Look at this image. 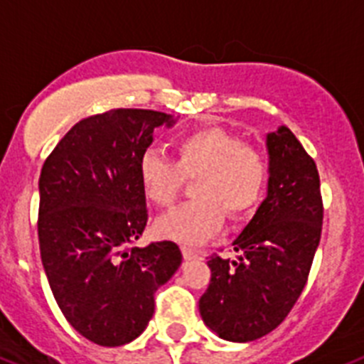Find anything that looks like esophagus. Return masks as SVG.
<instances>
[{
  "instance_id": "1",
  "label": "esophagus",
  "mask_w": 364,
  "mask_h": 364,
  "mask_svg": "<svg viewBox=\"0 0 364 364\" xmlns=\"http://www.w3.org/2000/svg\"><path fill=\"white\" fill-rule=\"evenodd\" d=\"M182 255H184L186 260H197V258H200L199 251H195L191 247H182Z\"/></svg>"
}]
</instances>
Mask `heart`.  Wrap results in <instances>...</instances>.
<instances>
[{
    "label": "heart",
    "mask_w": 364,
    "mask_h": 364,
    "mask_svg": "<svg viewBox=\"0 0 364 364\" xmlns=\"http://www.w3.org/2000/svg\"><path fill=\"white\" fill-rule=\"evenodd\" d=\"M268 160L258 146L242 143L221 126H204L176 141V161L149 149L137 161L143 193L160 208H169L194 180L195 200L156 221V232L186 245L210 240L223 227L257 210L268 184Z\"/></svg>",
    "instance_id": "heart-1"
}]
</instances>
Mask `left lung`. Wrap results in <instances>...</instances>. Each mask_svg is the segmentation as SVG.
<instances>
[{
	"label": "left lung",
	"instance_id": "obj_1",
	"mask_svg": "<svg viewBox=\"0 0 364 364\" xmlns=\"http://www.w3.org/2000/svg\"><path fill=\"white\" fill-rule=\"evenodd\" d=\"M266 145L268 195L234 240L238 257H210L212 279L199 299L203 322L230 342L257 341L288 316L307 284L322 236L314 160L287 126L266 135Z\"/></svg>",
	"mask_w": 364,
	"mask_h": 364
}]
</instances>
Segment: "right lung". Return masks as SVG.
<instances>
[{
	"label": "right lung",
	"mask_w": 364,
	"mask_h": 364,
	"mask_svg": "<svg viewBox=\"0 0 364 364\" xmlns=\"http://www.w3.org/2000/svg\"><path fill=\"white\" fill-rule=\"evenodd\" d=\"M164 124L175 119L152 109L87 117L42 165V266L68 323L100 346H122L145 331L156 290L182 264L175 242L130 245L149 219L137 161Z\"/></svg>",
	"instance_id": "obj_1"
}]
</instances>
